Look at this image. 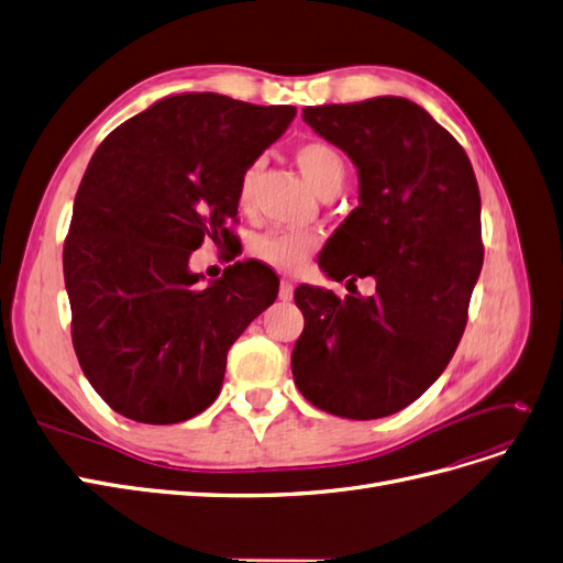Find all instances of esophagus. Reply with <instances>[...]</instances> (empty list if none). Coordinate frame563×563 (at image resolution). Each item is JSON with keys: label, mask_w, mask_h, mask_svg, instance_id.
Wrapping results in <instances>:
<instances>
[{"label": "esophagus", "mask_w": 563, "mask_h": 563, "mask_svg": "<svg viewBox=\"0 0 563 563\" xmlns=\"http://www.w3.org/2000/svg\"><path fill=\"white\" fill-rule=\"evenodd\" d=\"M279 298L282 300H291L294 298V282L291 279H282V284H279Z\"/></svg>", "instance_id": "34e87169"}]
</instances>
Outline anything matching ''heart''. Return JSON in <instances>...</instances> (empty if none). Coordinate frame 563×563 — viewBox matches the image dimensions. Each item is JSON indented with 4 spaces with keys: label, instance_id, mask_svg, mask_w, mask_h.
I'll return each mask as SVG.
<instances>
[{
    "label": "heart",
    "instance_id": "b5f03b06",
    "mask_svg": "<svg viewBox=\"0 0 563 563\" xmlns=\"http://www.w3.org/2000/svg\"><path fill=\"white\" fill-rule=\"evenodd\" d=\"M296 164L300 174L308 178V183L321 195L331 190V187L343 185L347 164L343 152L327 141H305L296 147ZM261 164H251L242 174L240 180V207L249 211L253 207V195H255V180H258ZM319 246V234L312 230H269L263 234H255L249 251L255 261H261L269 267L279 272H296L305 263H308L310 255Z\"/></svg>",
    "mask_w": 563,
    "mask_h": 563
}]
</instances>
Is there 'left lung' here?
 Wrapping results in <instances>:
<instances>
[{
  "instance_id": "left-lung-1",
  "label": "left lung",
  "mask_w": 563,
  "mask_h": 563,
  "mask_svg": "<svg viewBox=\"0 0 563 563\" xmlns=\"http://www.w3.org/2000/svg\"><path fill=\"white\" fill-rule=\"evenodd\" d=\"M302 119L360 176V207L331 234L319 267L335 282L373 277L376 294L296 288L305 329L294 380L321 411L385 418L444 373L463 338L484 265L479 185L460 143L406 98L305 108Z\"/></svg>"
}]
</instances>
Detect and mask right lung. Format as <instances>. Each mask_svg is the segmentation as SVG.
<instances>
[{
  "label": "right lung",
  "mask_w": 563,
  "mask_h": 563,
  "mask_svg": "<svg viewBox=\"0 0 563 563\" xmlns=\"http://www.w3.org/2000/svg\"><path fill=\"white\" fill-rule=\"evenodd\" d=\"M294 106L180 93L135 114L98 145L63 246L73 345L112 411L174 424L209 408L228 350L275 302L258 261L201 286L190 255L230 244L240 180L294 122Z\"/></svg>",
  "instance_id": "add662e5"
}]
</instances>
